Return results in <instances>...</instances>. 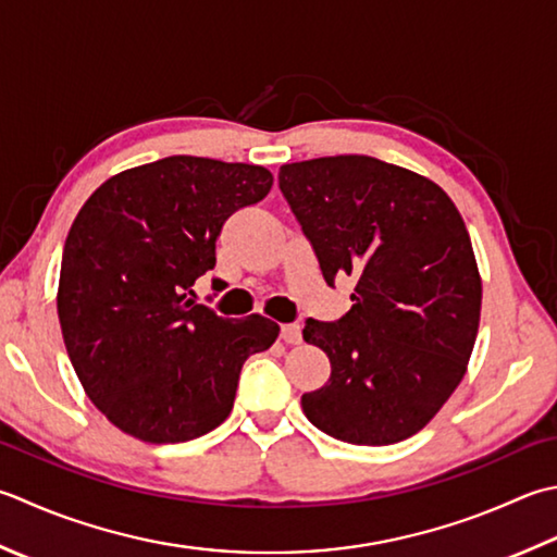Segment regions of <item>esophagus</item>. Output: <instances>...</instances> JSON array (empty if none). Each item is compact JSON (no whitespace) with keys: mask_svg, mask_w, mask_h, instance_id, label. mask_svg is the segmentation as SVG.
I'll return each mask as SVG.
<instances>
[{"mask_svg":"<svg viewBox=\"0 0 557 557\" xmlns=\"http://www.w3.org/2000/svg\"><path fill=\"white\" fill-rule=\"evenodd\" d=\"M280 337L287 345H299L301 343V329L297 323H287V325H282V329H280Z\"/></svg>","mask_w":557,"mask_h":557,"instance_id":"34e87169","label":"esophagus"}]
</instances>
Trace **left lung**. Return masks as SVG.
I'll use <instances>...</instances> for the list:
<instances>
[{
	"mask_svg": "<svg viewBox=\"0 0 557 557\" xmlns=\"http://www.w3.org/2000/svg\"><path fill=\"white\" fill-rule=\"evenodd\" d=\"M280 190L323 280L355 277L341 321L304 325L331 359L329 384L301 396L304 416L347 444L412 437L461 384L481 323L459 210L437 183L362 154L285 163Z\"/></svg>",
	"mask_w": 557,
	"mask_h": 557,
	"instance_id": "obj_1",
	"label": "left lung"
}]
</instances>
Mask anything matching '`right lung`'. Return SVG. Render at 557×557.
<instances>
[{
  "instance_id": "1",
  "label": "right lung",
  "mask_w": 557,
  "mask_h": 557,
  "mask_svg": "<svg viewBox=\"0 0 557 557\" xmlns=\"http://www.w3.org/2000/svg\"><path fill=\"white\" fill-rule=\"evenodd\" d=\"M270 188L253 163L166 157L108 178L76 214L58 287L64 347L129 437L176 444L220 428L244 362L275 343L280 325L260 313L232 321L190 299L224 222Z\"/></svg>"
}]
</instances>
